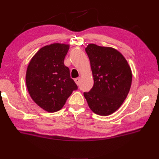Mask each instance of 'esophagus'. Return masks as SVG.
Masks as SVG:
<instances>
[{"label":"esophagus","instance_id":"obj_1","mask_svg":"<svg viewBox=\"0 0 159 159\" xmlns=\"http://www.w3.org/2000/svg\"><path fill=\"white\" fill-rule=\"evenodd\" d=\"M74 81L76 83L77 85H79V83H80V78H76V79H74Z\"/></svg>","mask_w":159,"mask_h":159}]
</instances>
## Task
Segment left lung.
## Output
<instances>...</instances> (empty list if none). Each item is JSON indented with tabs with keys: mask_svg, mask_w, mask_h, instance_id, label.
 I'll return each mask as SVG.
<instances>
[{
	"mask_svg": "<svg viewBox=\"0 0 159 159\" xmlns=\"http://www.w3.org/2000/svg\"><path fill=\"white\" fill-rule=\"evenodd\" d=\"M85 51L90 61L93 85L84 92L89 107L93 113L109 116L116 111L129 92L132 72L121 54L111 47L90 43Z\"/></svg>",
	"mask_w": 159,
	"mask_h": 159,
	"instance_id": "left-lung-1",
	"label": "left lung"
}]
</instances>
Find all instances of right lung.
Masks as SVG:
<instances>
[{
  "mask_svg": "<svg viewBox=\"0 0 159 159\" xmlns=\"http://www.w3.org/2000/svg\"><path fill=\"white\" fill-rule=\"evenodd\" d=\"M70 46L55 43L43 46L33 57L26 84L33 100L48 112L59 111L78 87L70 78L64 59Z\"/></svg>",
  "mask_w": 159,
  "mask_h": 159,
  "instance_id": "1",
  "label": "right lung"
}]
</instances>
